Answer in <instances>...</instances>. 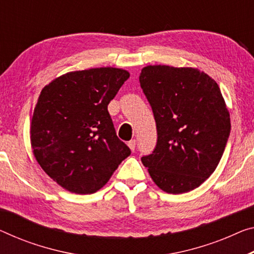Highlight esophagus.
Returning a JSON list of instances; mask_svg holds the SVG:
<instances>
[{
	"label": "esophagus",
	"instance_id": "esophagus-1",
	"mask_svg": "<svg viewBox=\"0 0 254 254\" xmlns=\"http://www.w3.org/2000/svg\"><path fill=\"white\" fill-rule=\"evenodd\" d=\"M127 145H128V147H129V149L134 152L135 151V146H136V140L135 139H131V140H129V142L127 143Z\"/></svg>",
	"mask_w": 254,
	"mask_h": 254
}]
</instances>
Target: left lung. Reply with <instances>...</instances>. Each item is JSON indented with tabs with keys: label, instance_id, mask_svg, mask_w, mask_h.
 Listing matches in <instances>:
<instances>
[{
	"label": "left lung",
	"instance_id": "1",
	"mask_svg": "<svg viewBox=\"0 0 254 254\" xmlns=\"http://www.w3.org/2000/svg\"><path fill=\"white\" fill-rule=\"evenodd\" d=\"M139 83L157 124L158 142L142 157L163 192H190L216 170L231 132V117L220 88L197 68L146 65Z\"/></svg>",
	"mask_w": 254,
	"mask_h": 254
}]
</instances>
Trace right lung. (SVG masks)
Listing matches in <instances>:
<instances>
[{
  "mask_svg": "<svg viewBox=\"0 0 254 254\" xmlns=\"http://www.w3.org/2000/svg\"><path fill=\"white\" fill-rule=\"evenodd\" d=\"M128 78L124 69L92 68L64 73L42 89L30 124L33 153L69 192H97L130 154L108 111Z\"/></svg>",
  "mask_w": 254,
  "mask_h": 254,
  "instance_id": "add662e5",
  "label": "right lung"
}]
</instances>
